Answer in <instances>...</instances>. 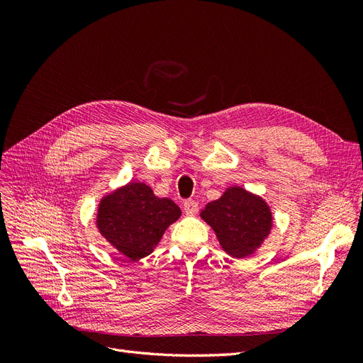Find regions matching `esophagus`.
<instances>
[{
  "label": "esophagus",
  "instance_id": "1",
  "mask_svg": "<svg viewBox=\"0 0 363 363\" xmlns=\"http://www.w3.org/2000/svg\"><path fill=\"white\" fill-rule=\"evenodd\" d=\"M183 211L186 215H196V212H199V203L194 200H186L183 203Z\"/></svg>",
  "mask_w": 363,
  "mask_h": 363
}]
</instances>
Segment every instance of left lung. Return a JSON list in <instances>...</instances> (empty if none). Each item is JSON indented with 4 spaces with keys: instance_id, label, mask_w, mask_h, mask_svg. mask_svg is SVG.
<instances>
[{
    "instance_id": "left-lung-1",
    "label": "left lung",
    "mask_w": 363,
    "mask_h": 363,
    "mask_svg": "<svg viewBox=\"0 0 363 363\" xmlns=\"http://www.w3.org/2000/svg\"><path fill=\"white\" fill-rule=\"evenodd\" d=\"M200 216L212 227L223 250L236 259L251 256L272 228L267 201L239 186L227 188L221 199L207 203Z\"/></svg>"
}]
</instances>
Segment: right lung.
<instances>
[{"mask_svg":"<svg viewBox=\"0 0 363 363\" xmlns=\"http://www.w3.org/2000/svg\"><path fill=\"white\" fill-rule=\"evenodd\" d=\"M180 215V207L172 200L159 199L150 186L135 182L103 196L96 227L121 255L139 260L151 255L164 230Z\"/></svg>","mask_w":363,"mask_h":363,"instance_id":"add662e5","label":"right lung"}]
</instances>
